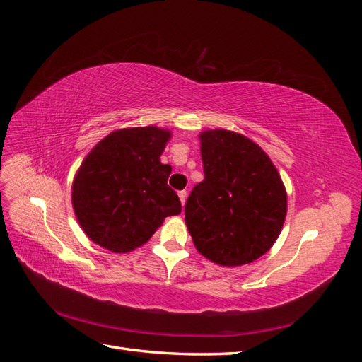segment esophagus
<instances>
[{
  "label": "esophagus",
  "instance_id": "1",
  "mask_svg": "<svg viewBox=\"0 0 362 362\" xmlns=\"http://www.w3.org/2000/svg\"><path fill=\"white\" fill-rule=\"evenodd\" d=\"M187 196H188V193L185 189L183 191H179V199H180V202H182V205H185V201H187Z\"/></svg>",
  "mask_w": 362,
  "mask_h": 362
}]
</instances>
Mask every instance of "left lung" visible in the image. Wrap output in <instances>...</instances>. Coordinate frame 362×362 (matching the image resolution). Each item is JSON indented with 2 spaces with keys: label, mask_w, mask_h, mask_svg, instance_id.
<instances>
[{
  "label": "left lung",
  "mask_w": 362,
  "mask_h": 362,
  "mask_svg": "<svg viewBox=\"0 0 362 362\" xmlns=\"http://www.w3.org/2000/svg\"><path fill=\"white\" fill-rule=\"evenodd\" d=\"M204 180L185 204V222L196 249L221 266L258 259L279 238L286 189L267 153L232 130L201 135Z\"/></svg>",
  "instance_id": "obj_1"
}]
</instances>
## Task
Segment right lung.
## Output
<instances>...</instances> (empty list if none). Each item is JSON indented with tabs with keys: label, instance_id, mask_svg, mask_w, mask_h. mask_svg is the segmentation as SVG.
<instances>
[{
	"label": "right lung",
	"instance_id": "add662e5",
	"mask_svg": "<svg viewBox=\"0 0 362 362\" xmlns=\"http://www.w3.org/2000/svg\"><path fill=\"white\" fill-rule=\"evenodd\" d=\"M169 138L168 129L156 126L119 129L83 158L71 201L91 241L126 253L148 243L165 218L182 211L168 185L171 166L160 161Z\"/></svg>",
	"mask_w": 362,
	"mask_h": 362
}]
</instances>
